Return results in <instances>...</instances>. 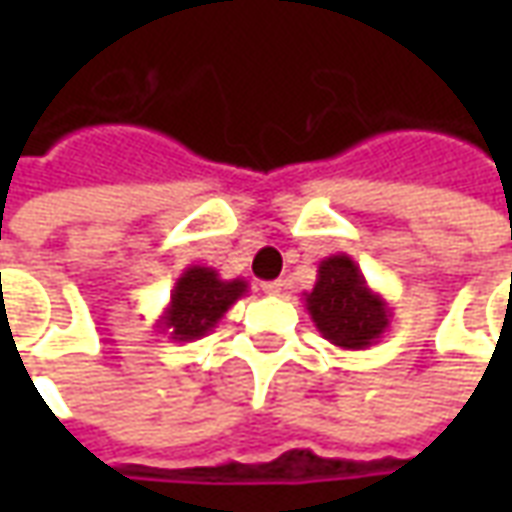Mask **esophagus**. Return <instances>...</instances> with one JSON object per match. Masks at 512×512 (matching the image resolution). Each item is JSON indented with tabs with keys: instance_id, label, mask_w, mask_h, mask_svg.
I'll return each mask as SVG.
<instances>
[{
	"instance_id": "1",
	"label": "esophagus",
	"mask_w": 512,
	"mask_h": 512,
	"mask_svg": "<svg viewBox=\"0 0 512 512\" xmlns=\"http://www.w3.org/2000/svg\"><path fill=\"white\" fill-rule=\"evenodd\" d=\"M260 288H263V293H268V296H279L282 288H285V282H282V279H274V282H263Z\"/></svg>"
}]
</instances>
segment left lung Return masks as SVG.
<instances>
[{
	"mask_svg": "<svg viewBox=\"0 0 512 512\" xmlns=\"http://www.w3.org/2000/svg\"><path fill=\"white\" fill-rule=\"evenodd\" d=\"M304 307L323 340L343 351L376 345L392 321L386 299L367 285L365 274L348 255L321 260L315 288L304 293Z\"/></svg>",
	"mask_w": 512,
	"mask_h": 512,
	"instance_id": "obj_1",
	"label": "left lung"
}]
</instances>
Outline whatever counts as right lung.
<instances>
[{
    "mask_svg": "<svg viewBox=\"0 0 512 512\" xmlns=\"http://www.w3.org/2000/svg\"><path fill=\"white\" fill-rule=\"evenodd\" d=\"M246 290V279H222L216 268L189 266L169 293L167 310L161 312L156 329L169 334V340L175 343L200 340L216 329L224 312L246 296Z\"/></svg>",
    "mask_w": 512,
    "mask_h": 512,
    "instance_id": "add662e5",
    "label": "right lung"
}]
</instances>
